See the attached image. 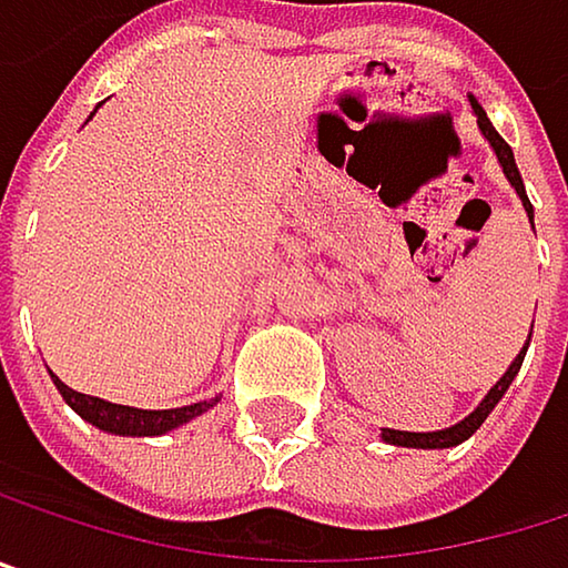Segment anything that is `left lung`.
Instances as JSON below:
<instances>
[{
    "mask_svg": "<svg viewBox=\"0 0 568 568\" xmlns=\"http://www.w3.org/2000/svg\"><path fill=\"white\" fill-rule=\"evenodd\" d=\"M469 105H473V112H476V122H479V132L486 135V142L493 145V152H496V159H499V165H503V172H506V179H509V185L516 189V195L523 199V209H526V215H529V222H532V202H529V195H526V185H523V175H519V169H516V159H513V149H509V142L493 129V122H489V115L483 112V105L469 95ZM529 339H532V333H529ZM526 349H529V343L523 346V353L513 359V366L503 373V379L486 393V399L463 419V423H456V426H449V429H436V433H403V429H383V443H389V446H406V449H449V446H459L463 439H469L483 423H486V416L496 409V403L506 396V389L513 386V379H516V373H519V366H523V359H526Z\"/></svg>",
    "mask_w": 568,
    "mask_h": 568,
    "instance_id": "obj_1",
    "label": "left lung"
}]
</instances>
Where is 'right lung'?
<instances>
[{"instance_id":"obj_1","label":"right lung","mask_w":568,"mask_h":568,"mask_svg":"<svg viewBox=\"0 0 568 568\" xmlns=\"http://www.w3.org/2000/svg\"><path fill=\"white\" fill-rule=\"evenodd\" d=\"M95 115V112H92ZM89 115V119H92ZM59 396L85 419L92 423L95 429L102 433H112V436H162V433H172L179 429L182 423L202 416L205 409H212L219 403L215 399H202V403H192V406H179V409H132V406H119V403H105L99 396H85V393H75L69 389L59 376H52Z\"/></svg>"}]
</instances>
